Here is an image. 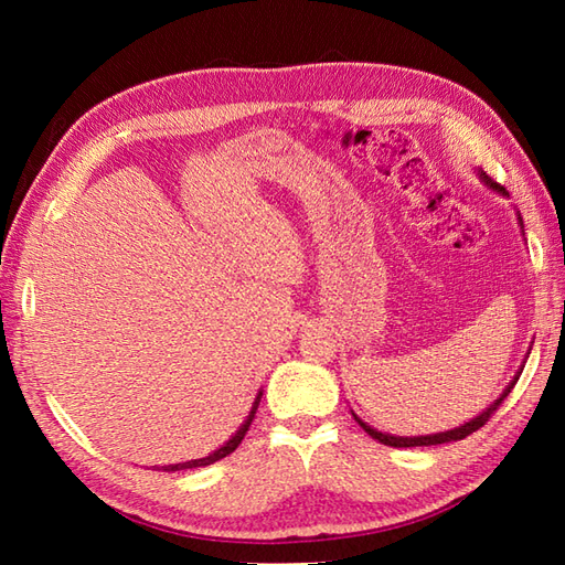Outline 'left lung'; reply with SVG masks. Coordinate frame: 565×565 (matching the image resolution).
Here are the masks:
<instances>
[{
	"instance_id": "left-lung-1",
	"label": "left lung",
	"mask_w": 565,
	"mask_h": 565,
	"mask_svg": "<svg viewBox=\"0 0 565 565\" xmlns=\"http://www.w3.org/2000/svg\"><path fill=\"white\" fill-rule=\"evenodd\" d=\"M481 179L483 182L488 184V186H493V189H498V191H502V194H505V189H502L498 182H493V179H490L486 172H481ZM518 379L520 376H514V381L510 383V386L502 391V395L500 398L488 407V411H483L481 415L478 417H473L471 423H466V425H461V427H456V429H449V431H439V435H427V437H391V435H383V431H376L374 427H369L366 423H362V419H359L356 415H354V419L359 425L364 427V431L366 435H371L374 439H379L381 444H388V447H398V449H403V447H431V444H444V441H456V439H463V437H468V435H473L476 429H481L490 417H493V413L498 411L500 407V403L508 398V393L514 388V383H518Z\"/></svg>"
}]
</instances>
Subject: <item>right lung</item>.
I'll use <instances>...</instances> for the list:
<instances>
[{"mask_svg":"<svg viewBox=\"0 0 565 565\" xmlns=\"http://www.w3.org/2000/svg\"><path fill=\"white\" fill-rule=\"evenodd\" d=\"M259 398H262V393L257 395V401H255V407H252V413H249V417L245 419V425L239 427L237 431H235V437L231 439V441H225L223 447L218 449V451H213L211 456H206V459H194V461H186V463H172V466H164V471H182V468H196V466H209V463H213V461H221L223 456H227V454H233L237 447H239V441L245 439V435H247V429H249V425H252V419H255V413H257V405H259Z\"/></svg>","mask_w":565,"mask_h":565,"instance_id":"right-lung-1","label":"right lung"}]
</instances>
